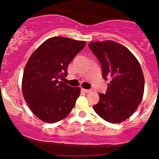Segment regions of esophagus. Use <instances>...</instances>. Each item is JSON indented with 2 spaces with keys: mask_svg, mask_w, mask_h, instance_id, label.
Listing matches in <instances>:
<instances>
[{
  "mask_svg": "<svg viewBox=\"0 0 159 159\" xmlns=\"http://www.w3.org/2000/svg\"><path fill=\"white\" fill-rule=\"evenodd\" d=\"M81 90H83L84 92L87 93H89L92 92V90H87V89H84V88H81Z\"/></svg>",
  "mask_w": 159,
  "mask_h": 159,
  "instance_id": "esophagus-1",
  "label": "esophagus"
}]
</instances>
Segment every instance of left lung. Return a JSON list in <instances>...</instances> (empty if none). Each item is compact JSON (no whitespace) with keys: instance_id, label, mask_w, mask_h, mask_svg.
<instances>
[{"instance_id":"1","label":"left lung","mask_w":159,"mask_h":159,"mask_svg":"<svg viewBox=\"0 0 159 159\" xmlns=\"http://www.w3.org/2000/svg\"><path fill=\"white\" fill-rule=\"evenodd\" d=\"M88 46L101 63L104 79L110 80L106 93H98L99 102L93 108L108 123H122L134 114L143 98L140 63L126 47L114 41L92 42Z\"/></svg>"}]
</instances>
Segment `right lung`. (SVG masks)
Instances as JSON below:
<instances>
[{"mask_svg": "<svg viewBox=\"0 0 159 159\" xmlns=\"http://www.w3.org/2000/svg\"><path fill=\"white\" fill-rule=\"evenodd\" d=\"M85 45V41L62 36L49 38L28 59L21 90L28 107L42 121H61L75 106L81 90L59 79H65L69 64Z\"/></svg>", "mask_w": 159, "mask_h": 159, "instance_id": "add662e5", "label": "right lung"}]
</instances>
